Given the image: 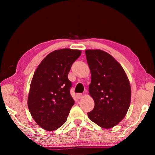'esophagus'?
<instances>
[{
    "label": "esophagus",
    "mask_w": 155,
    "mask_h": 155,
    "mask_svg": "<svg viewBox=\"0 0 155 155\" xmlns=\"http://www.w3.org/2000/svg\"><path fill=\"white\" fill-rule=\"evenodd\" d=\"M77 97L78 99H81L83 97V94H77Z\"/></svg>",
    "instance_id": "obj_1"
}]
</instances>
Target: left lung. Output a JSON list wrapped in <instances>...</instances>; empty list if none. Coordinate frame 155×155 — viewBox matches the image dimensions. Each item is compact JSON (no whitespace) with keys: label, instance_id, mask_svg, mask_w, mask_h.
<instances>
[{"label":"left lung","instance_id":"left-lung-1","mask_svg":"<svg viewBox=\"0 0 155 155\" xmlns=\"http://www.w3.org/2000/svg\"><path fill=\"white\" fill-rule=\"evenodd\" d=\"M91 72L89 93L94 108L87 113L91 121L106 129L125 117L130 107L131 90L123 68L111 54L101 50H86Z\"/></svg>","mask_w":155,"mask_h":155}]
</instances>
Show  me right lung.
<instances>
[{
	"label": "right lung",
	"instance_id": "1",
	"mask_svg": "<svg viewBox=\"0 0 155 155\" xmlns=\"http://www.w3.org/2000/svg\"><path fill=\"white\" fill-rule=\"evenodd\" d=\"M79 50L64 48L48 54L37 68L30 85L28 108L41 128L53 131L66 122L74 101L70 95L68 78Z\"/></svg>",
	"mask_w": 155,
	"mask_h": 155
}]
</instances>
